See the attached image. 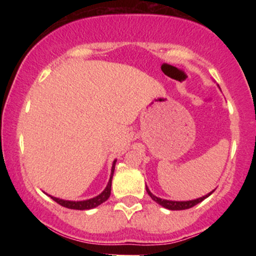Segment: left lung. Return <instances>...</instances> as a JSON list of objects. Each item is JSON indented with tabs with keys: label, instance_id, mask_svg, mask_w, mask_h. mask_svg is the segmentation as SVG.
I'll return each instance as SVG.
<instances>
[{
	"label": "left lung",
	"instance_id": "obj_1",
	"mask_svg": "<svg viewBox=\"0 0 256 256\" xmlns=\"http://www.w3.org/2000/svg\"><path fill=\"white\" fill-rule=\"evenodd\" d=\"M146 192H148V195L150 196L152 200H154L156 204H158L160 206H162L164 208H167V210H188V208H192L194 206H196L200 202L204 201V198H207L208 196L212 195L214 192V190H212L210 194H207V195L202 196V198H195V200H190V201H172V200H165V198H158V196H155L154 194H152L150 190H149V188L146 185Z\"/></svg>",
	"mask_w": 256,
	"mask_h": 256
}]
</instances>
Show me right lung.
I'll list each match as a JSON object with an SVG mask.
<instances>
[{
    "mask_svg": "<svg viewBox=\"0 0 256 256\" xmlns=\"http://www.w3.org/2000/svg\"><path fill=\"white\" fill-rule=\"evenodd\" d=\"M116 160L113 161V165H112V171H110V180H108L107 186L104 188V190L102 192L100 195L95 196V198H89V200H84V201H68V200H62V198H54V196L49 195L50 198L54 200L55 202H58V204L64 206V207L70 208V210H92V208L98 207L101 204L107 201L110 196V188H112V178H113V173H114V168H116Z\"/></svg>",
    "mask_w": 256,
    "mask_h": 256,
    "instance_id": "add662e5",
    "label": "right lung"
}]
</instances>
